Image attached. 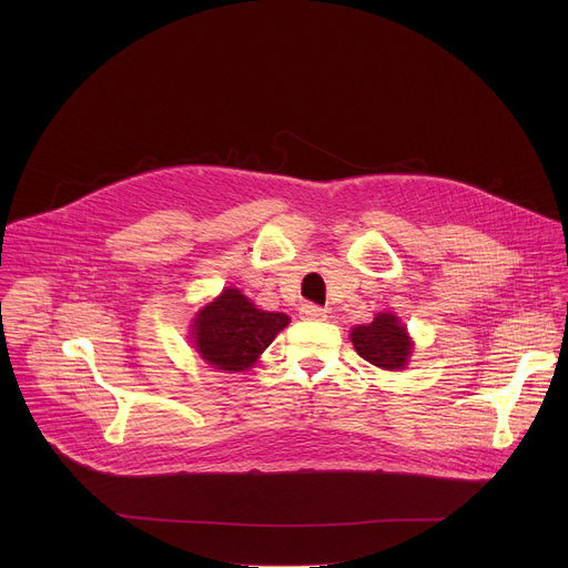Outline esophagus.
Here are the masks:
<instances>
[{"label": "esophagus", "instance_id": "esophagus-1", "mask_svg": "<svg viewBox=\"0 0 568 568\" xmlns=\"http://www.w3.org/2000/svg\"><path fill=\"white\" fill-rule=\"evenodd\" d=\"M301 316L303 318H326V310L314 303H303L301 305Z\"/></svg>", "mask_w": 568, "mask_h": 568}]
</instances>
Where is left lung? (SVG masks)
<instances>
[{
  "label": "left lung",
  "mask_w": 568,
  "mask_h": 568,
  "mask_svg": "<svg viewBox=\"0 0 568 568\" xmlns=\"http://www.w3.org/2000/svg\"><path fill=\"white\" fill-rule=\"evenodd\" d=\"M351 342L359 357L386 371L404 368L414 346L407 328L402 326L395 314L388 312H379L368 326L353 328Z\"/></svg>",
  "instance_id": "left-lung-1"
}]
</instances>
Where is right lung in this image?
<instances>
[{"label": "right lung", "instance_id": "1", "mask_svg": "<svg viewBox=\"0 0 568 568\" xmlns=\"http://www.w3.org/2000/svg\"><path fill=\"white\" fill-rule=\"evenodd\" d=\"M283 312L258 310L240 290H224L193 323L197 353L215 368L245 371L287 326Z\"/></svg>", "mask_w": 568, "mask_h": 568}]
</instances>
